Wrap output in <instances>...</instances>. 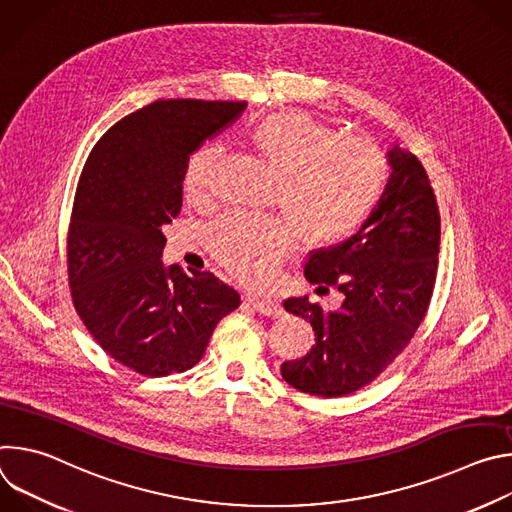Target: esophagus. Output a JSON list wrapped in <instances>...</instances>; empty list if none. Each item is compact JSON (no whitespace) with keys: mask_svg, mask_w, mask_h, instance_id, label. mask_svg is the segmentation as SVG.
Listing matches in <instances>:
<instances>
[{"mask_svg":"<svg viewBox=\"0 0 512 512\" xmlns=\"http://www.w3.org/2000/svg\"><path fill=\"white\" fill-rule=\"evenodd\" d=\"M247 304H249L253 310H257L259 314H263V316H273V318H277V316L283 314L281 306H279L275 300H271V298L247 296Z\"/></svg>","mask_w":512,"mask_h":512,"instance_id":"34e87169","label":"esophagus"}]
</instances>
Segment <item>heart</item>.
I'll list each match as a JSON object with an SVG mask.
<instances>
[{
	"instance_id": "b5f03b06",
	"label": "heart",
	"mask_w": 512,
	"mask_h": 512,
	"mask_svg": "<svg viewBox=\"0 0 512 512\" xmlns=\"http://www.w3.org/2000/svg\"><path fill=\"white\" fill-rule=\"evenodd\" d=\"M249 137L277 174L273 202L306 245L326 247L346 239L385 194L389 166L375 145L340 135L306 113L269 115ZM216 160L214 145H204L190 156L184 170V192L190 200L210 196ZM290 230L277 218L227 214L210 227L208 243L233 275L261 283L289 251L294 241Z\"/></svg>"
}]
</instances>
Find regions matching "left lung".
<instances>
[{"instance_id": "left-lung-1", "label": "left lung", "mask_w": 512, "mask_h": 512, "mask_svg": "<svg viewBox=\"0 0 512 512\" xmlns=\"http://www.w3.org/2000/svg\"><path fill=\"white\" fill-rule=\"evenodd\" d=\"M383 198L344 243L314 251L304 275L338 287L340 310L324 312L308 296L283 308L308 320L312 350L281 364V377L302 393L340 397L371 383L403 352L419 328L435 283L440 212L421 162L391 148ZM326 289V288H324Z\"/></svg>"}]
</instances>
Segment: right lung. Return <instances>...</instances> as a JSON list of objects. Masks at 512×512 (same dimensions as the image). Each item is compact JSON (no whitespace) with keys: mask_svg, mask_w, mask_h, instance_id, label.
Segmentation results:
<instances>
[{"mask_svg":"<svg viewBox=\"0 0 512 512\" xmlns=\"http://www.w3.org/2000/svg\"><path fill=\"white\" fill-rule=\"evenodd\" d=\"M247 103L156 101L93 148L68 229L72 302L101 348L139 375L192 369L241 296L212 273L166 265L164 225L182 208L184 170Z\"/></svg>","mask_w":512,"mask_h":512,"instance_id":"obj_1","label":"right lung"}]
</instances>
